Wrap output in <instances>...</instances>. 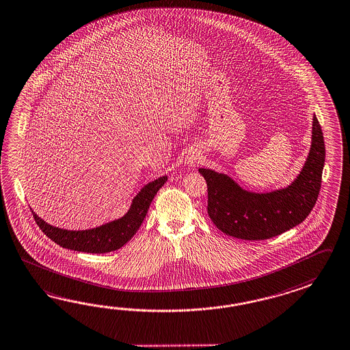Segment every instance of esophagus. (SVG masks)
Masks as SVG:
<instances>
[{"instance_id": "1", "label": "esophagus", "mask_w": 350, "mask_h": 350, "mask_svg": "<svg viewBox=\"0 0 350 350\" xmlns=\"http://www.w3.org/2000/svg\"><path fill=\"white\" fill-rule=\"evenodd\" d=\"M194 162H196V158H193V157H189V158L186 159L187 164H193Z\"/></svg>"}]
</instances>
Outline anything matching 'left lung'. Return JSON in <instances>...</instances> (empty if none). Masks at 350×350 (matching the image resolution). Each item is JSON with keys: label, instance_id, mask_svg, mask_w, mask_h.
Instances as JSON below:
<instances>
[{"label": "left lung", "instance_id": "8db88e82", "mask_svg": "<svg viewBox=\"0 0 350 350\" xmlns=\"http://www.w3.org/2000/svg\"><path fill=\"white\" fill-rule=\"evenodd\" d=\"M324 162V137L314 114L309 153L288 187L252 192L225 173L200 168L207 182L208 216L219 231L241 240H266L285 232L301 224L315 206Z\"/></svg>", "mask_w": 350, "mask_h": 350}]
</instances>
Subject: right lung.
I'll list each match as a JSON object with an SVG mask.
<instances>
[{
  "mask_svg": "<svg viewBox=\"0 0 350 350\" xmlns=\"http://www.w3.org/2000/svg\"><path fill=\"white\" fill-rule=\"evenodd\" d=\"M168 177L162 176L147 183L133 198L131 207L124 216L113 219L108 224L88 228V230H66L47 224L39 217L31 207L33 218L50 240L64 249L74 250L88 254H105L120 249L138 231L143 219L147 216L148 208L159 188H162Z\"/></svg>",
  "mask_w": 350,
  "mask_h": 350,
  "instance_id": "add662e5",
  "label": "right lung"
}]
</instances>
